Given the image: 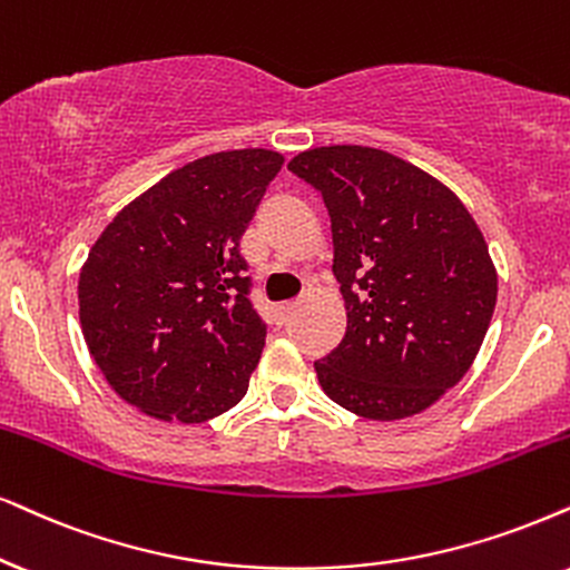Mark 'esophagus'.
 Instances as JSON below:
<instances>
[{"label": "esophagus", "instance_id": "obj_1", "mask_svg": "<svg viewBox=\"0 0 570 570\" xmlns=\"http://www.w3.org/2000/svg\"><path fill=\"white\" fill-rule=\"evenodd\" d=\"M294 309H297V302H286V305H278V309H276V313H278V321H281V323L289 321Z\"/></svg>", "mask_w": 570, "mask_h": 570}]
</instances>
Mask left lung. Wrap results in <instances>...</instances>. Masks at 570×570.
Returning <instances> with one entry per match:
<instances>
[{"instance_id":"left-lung-1","label":"left lung","mask_w":570,"mask_h":570,"mask_svg":"<svg viewBox=\"0 0 570 570\" xmlns=\"http://www.w3.org/2000/svg\"><path fill=\"white\" fill-rule=\"evenodd\" d=\"M289 170L323 197L347 331L315 360L323 392L373 421L421 413L484 342L497 273L455 194L373 147H318Z\"/></svg>"}]
</instances>
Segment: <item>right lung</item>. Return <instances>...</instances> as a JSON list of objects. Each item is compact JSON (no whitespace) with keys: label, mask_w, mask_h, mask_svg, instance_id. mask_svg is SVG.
I'll list each match as a JSON object with an SVG mask.
<instances>
[{"label":"right lung","mask_w":570,"mask_h":570,"mask_svg":"<svg viewBox=\"0 0 570 570\" xmlns=\"http://www.w3.org/2000/svg\"><path fill=\"white\" fill-rule=\"evenodd\" d=\"M281 165L268 149L194 160L115 215L91 247L78 315L94 363L128 405L202 423L247 394L268 326L239 242Z\"/></svg>","instance_id":"right-lung-1"}]
</instances>
